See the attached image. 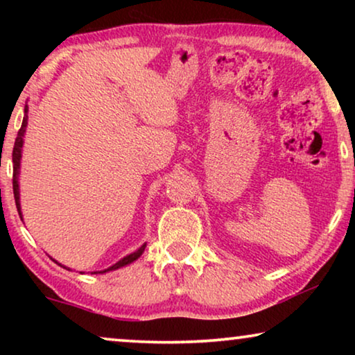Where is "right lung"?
Instances as JSON below:
<instances>
[{
  "instance_id": "1",
  "label": "right lung",
  "mask_w": 355,
  "mask_h": 355,
  "mask_svg": "<svg viewBox=\"0 0 355 355\" xmlns=\"http://www.w3.org/2000/svg\"><path fill=\"white\" fill-rule=\"evenodd\" d=\"M24 113H26V116H24V119H22V125H21V129H19L16 142H14V150H12V163H14L12 189H14V198H16V207H17V211H19V216H21V220H22V211H21V193H19V174H21V158H22V147H24V135H26L27 119H28V116H27L28 106L27 105H26V110H24ZM145 247H147V242H144V244L140 245L137 250L132 252V254L125 255L121 260L116 261L114 265H111V266H108V268H105V270H101V271H92V275H100V273L103 275V273H108V271L119 270V268H123V266H128L130 263H134V261L137 260L139 257L144 254ZM53 260H55V259H53ZM56 263H58V261H56ZM58 265L62 266V268H66V270H71L69 266H64V265H61V263H58ZM80 273H84V271H80Z\"/></svg>"
}]
</instances>
